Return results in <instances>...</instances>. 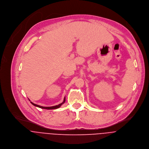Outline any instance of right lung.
<instances>
[{"mask_svg": "<svg viewBox=\"0 0 149 149\" xmlns=\"http://www.w3.org/2000/svg\"><path fill=\"white\" fill-rule=\"evenodd\" d=\"M65 99H66V98H65H65H64V100H63V102L62 103H61V104H58V105H56V106H51V107H43V106H39V105H38V104H35V103H32V102H31V103L33 105V106H36V107H39V108H41V109H58V108H59L65 102Z\"/></svg>", "mask_w": 149, "mask_h": 149, "instance_id": "1", "label": "right lung"}]
</instances>
